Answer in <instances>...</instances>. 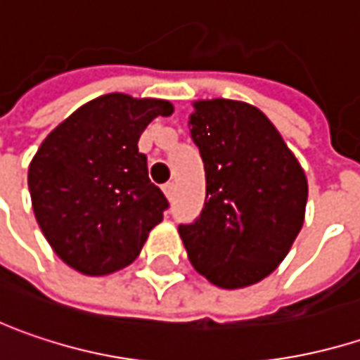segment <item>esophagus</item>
Wrapping results in <instances>:
<instances>
[{"mask_svg": "<svg viewBox=\"0 0 360 360\" xmlns=\"http://www.w3.org/2000/svg\"><path fill=\"white\" fill-rule=\"evenodd\" d=\"M162 191H165V195L171 200L173 193H175V185H173V183H165V185H162Z\"/></svg>", "mask_w": 360, "mask_h": 360, "instance_id": "34e87169", "label": "esophagus"}]
</instances>
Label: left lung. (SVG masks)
Masks as SVG:
<instances>
[{
	"label": "left lung",
	"mask_w": 360,
	"mask_h": 360,
	"mask_svg": "<svg viewBox=\"0 0 360 360\" xmlns=\"http://www.w3.org/2000/svg\"><path fill=\"white\" fill-rule=\"evenodd\" d=\"M193 108L189 132L205 169V203L200 218L179 226L187 257L214 285L259 283L304 226L306 173L255 105L203 99Z\"/></svg>",
	"instance_id": "left-lung-1"
}]
</instances>
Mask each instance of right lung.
<instances>
[{"instance_id": "add662e5", "label": "right lung", "mask_w": 360, "mask_h": 360, "mask_svg": "<svg viewBox=\"0 0 360 360\" xmlns=\"http://www.w3.org/2000/svg\"><path fill=\"white\" fill-rule=\"evenodd\" d=\"M165 99L108 94L58 124L34 155L28 189L36 222L53 250L83 275L132 263L169 201L148 179L138 138Z\"/></svg>"}]
</instances>
